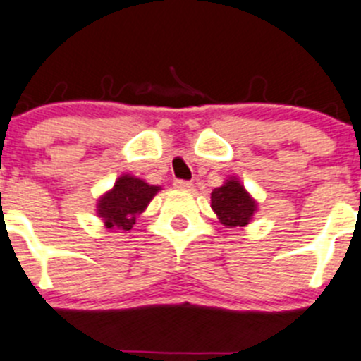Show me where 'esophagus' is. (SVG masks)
<instances>
[{"instance_id": "1", "label": "esophagus", "mask_w": 361, "mask_h": 361, "mask_svg": "<svg viewBox=\"0 0 361 361\" xmlns=\"http://www.w3.org/2000/svg\"><path fill=\"white\" fill-rule=\"evenodd\" d=\"M173 185H176L177 189H191L192 188V182L191 180L177 179V180H173Z\"/></svg>"}]
</instances>
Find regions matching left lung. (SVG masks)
<instances>
[{"mask_svg": "<svg viewBox=\"0 0 361 361\" xmlns=\"http://www.w3.org/2000/svg\"><path fill=\"white\" fill-rule=\"evenodd\" d=\"M214 212L219 216L224 226H245L256 210V202L249 196L244 185L230 179L210 195Z\"/></svg>", "mask_w": 361, "mask_h": 361, "instance_id": "8db88e82", "label": "left lung"}]
</instances>
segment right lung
Masks as SVG:
<instances>
[{
	"instance_id": "obj_1",
	"label": "right lung",
	"mask_w": 361,
	"mask_h": 361,
	"mask_svg": "<svg viewBox=\"0 0 361 361\" xmlns=\"http://www.w3.org/2000/svg\"><path fill=\"white\" fill-rule=\"evenodd\" d=\"M159 191L158 185H149L147 182L131 176H123L114 184L112 191L106 192L98 203V214L103 217L106 228L131 230L137 216H140Z\"/></svg>"
}]
</instances>
